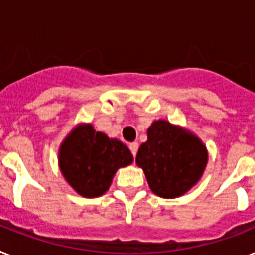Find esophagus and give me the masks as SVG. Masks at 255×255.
Listing matches in <instances>:
<instances>
[{
	"mask_svg": "<svg viewBox=\"0 0 255 255\" xmlns=\"http://www.w3.org/2000/svg\"><path fill=\"white\" fill-rule=\"evenodd\" d=\"M129 148H130V151H131L132 156H135V155H136V151H138V143H136V142L130 143V144H129Z\"/></svg>",
	"mask_w": 255,
	"mask_h": 255,
	"instance_id": "34e87169",
	"label": "esophagus"
}]
</instances>
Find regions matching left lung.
<instances>
[{
    "label": "left lung",
    "instance_id": "left-lung-1",
    "mask_svg": "<svg viewBox=\"0 0 255 255\" xmlns=\"http://www.w3.org/2000/svg\"><path fill=\"white\" fill-rule=\"evenodd\" d=\"M135 163L146 174L150 189L163 198L185 194L201 178L207 164L203 143L186 130L160 120L147 131Z\"/></svg>",
    "mask_w": 255,
    "mask_h": 255
}]
</instances>
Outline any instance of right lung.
I'll return each instance as SVG.
<instances>
[{"label":"right lung","mask_w":255,"mask_h":255,"mask_svg":"<svg viewBox=\"0 0 255 255\" xmlns=\"http://www.w3.org/2000/svg\"><path fill=\"white\" fill-rule=\"evenodd\" d=\"M60 168L69 184L83 197H100L109 189L113 174L131 164L129 148L91 125L79 126L60 150Z\"/></svg>","instance_id":"right-lung-1"}]
</instances>
